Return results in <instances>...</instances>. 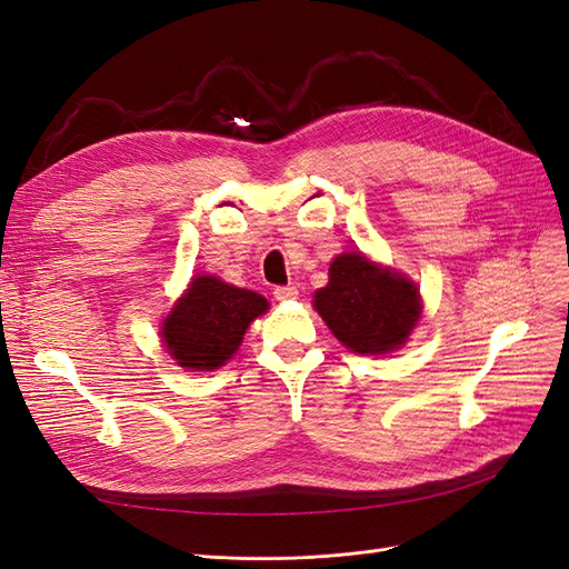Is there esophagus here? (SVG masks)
<instances>
[{"label": "esophagus", "mask_w": 569, "mask_h": 569, "mask_svg": "<svg viewBox=\"0 0 569 569\" xmlns=\"http://www.w3.org/2000/svg\"><path fill=\"white\" fill-rule=\"evenodd\" d=\"M272 295H274V299H278V301H291V299L299 297V289L291 287V284H287V287H274Z\"/></svg>", "instance_id": "obj_1"}]
</instances>
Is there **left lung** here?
Returning a JSON list of instances; mask_svg holds the SVG:
<instances>
[{
    "mask_svg": "<svg viewBox=\"0 0 569 569\" xmlns=\"http://www.w3.org/2000/svg\"><path fill=\"white\" fill-rule=\"evenodd\" d=\"M313 306L335 337L356 353L399 349L420 318L418 287L363 253L335 258L330 282L316 291Z\"/></svg>",
    "mask_w": 569,
    "mask_h": 569,
    "instance_id": "left-lung-1",
    "label": "left lung"
}]
</instances>
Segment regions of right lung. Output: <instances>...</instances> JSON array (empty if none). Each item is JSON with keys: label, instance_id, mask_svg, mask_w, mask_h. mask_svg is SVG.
<instances>
[{"label": "right lung", "instance_id": "add662e5", "mask_svg": "<svg viewBox=\"0 0 569 569\" xmlns=\"http://www.w3.org/2000/svg\"><path fill=\"white\" fill-rule=\"evenodd\" d=\"M268 311V301L251 289L201 274L189 284L163 322V341L189 370H216L237 351L249 322Z\"/></svg>", "mask_w": 569, "mask_h": 569}]
</instances>
